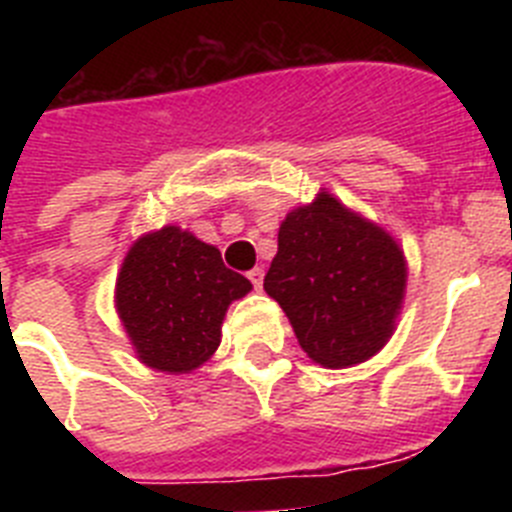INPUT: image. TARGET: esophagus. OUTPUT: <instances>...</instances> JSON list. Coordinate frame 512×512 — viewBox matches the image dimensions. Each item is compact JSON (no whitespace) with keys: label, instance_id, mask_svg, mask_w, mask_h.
I'll return each mask as SVG.
<instances>
[{"label":"esophagus","instance_id":"1","mask_svg":"<svg viewBox=\"0 0 512 512\" xmlns=\"http://www.w3.org/2000/svg\"><path fill=\"white\" fill-rule=\"evenodd\" d=\"M248 279H251L253 287L261 289V284H264V269H261V266H253V269L248 271Z\"/></svg>","mask_w":512,"mask_h":512}]
</instances>
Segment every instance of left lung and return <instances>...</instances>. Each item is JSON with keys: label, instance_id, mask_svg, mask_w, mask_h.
<instances>
[{"label": "left lung", "instance_id": "obj_1", "mask_svg": "<svg viewBox=\"0 0 512 512\" xmlns=\"http://www.w3.org/2000/svg\"><path fill=\"white\" fill-rule=\"evenodd\" d=\"M408 264L377 223L320 192L279 225V251L264 277L302 351L315 364L346 369L390 341L405 300Z\"/></svg>", "mask_w": 512, "mask_h": 512}]
</instances>
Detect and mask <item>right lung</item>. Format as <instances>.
I'll list each match as a JSON object with an SVG mask.
<instances>
[{"label": "right lung", "instance_id": "1", "mask_svg": "<svg viewBox=\"0 0 512 512\" xmlns=\"http://www.w3.org/2000/svg\"><path fill=\"white\" fill-rule=\"evenodd\" d=\"M248 292L251 282L228 269L215 246L166 225L130 246L115 307L143 364L189 374L215 354L228 305Z\"/></svg>", "mask_w": 512, "mask_h": 512}]
</instances>
